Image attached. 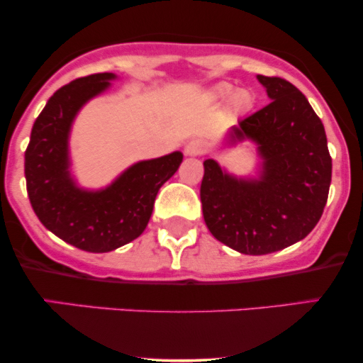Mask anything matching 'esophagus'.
<instances>
[{
    "mask_svg": "<svg viewBox=\"0 0 363 363\" xmlns=\"http://www.w3.org/2000/svg\"><path fill=\"white\" fill-rule=\"evenodd\" d=\"M186 155L189 157H199L206 153V143L203 140H191L184 147Z\"/></svg>",
    "mask_w": 363,
    "mask_h": 363,
    "instance_id": "1",
    "label": "esophagus"
}]
</instances>
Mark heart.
Wrapping results in <instances>:
<instances>
[{
  "label": "heart",
  "mask_w": 363,
  "mask_h": 363,
  "mask_svg": "<svg viewBox=\"0 0 363 363\" xmlns=\"http://www.w3.org/2000/svg\"><path fill=\"white\" fill-rule=\"evenodd\" d=\"M230 91H232V86L227 85V83H222V85L216 86L215 94H216V97H227ZM251 106H252V97L247 90L235 91L234 97L230 99V107H232V111H235V112L247 111Z\"/></svg>",
  "instance_id": "obj_1"
}]
</instances>
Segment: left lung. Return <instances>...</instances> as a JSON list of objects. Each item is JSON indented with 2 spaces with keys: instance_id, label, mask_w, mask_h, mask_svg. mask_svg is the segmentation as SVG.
<instances>
[{
  "instance_id": "left-lung-1",
  "label": "left lung",
  "mask_w": 363,
  "mask_h": 363,
  "mask_svg": "<svg viewBox=\"0 0 363 363\" xmlns=\"http://www.w3.org/2000/svg\"><path fill=\"white\" fill-rule=\"evenodd\" d=\"M272 102L239 121L234 138L259 145V181H237L205 160L203 216L215 239L242 254H269L302 240L328 201L333 162L326 131L306 95L280 77H262Z\"/></svg>"
}]
</instances>
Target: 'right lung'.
Here are the masks:
<instances>
[{
	"label": "right lung",
	"mask_w": 363,
	"mask_h": 363,
	"mask_svg": "<svg viewBox=\"0 0 363 363\" xmlns=\"http://www.w3.org/2000/svg\"><path fill=\"white\" fill-rule=\"evenodd\" d=\"M112 73H95L54 91L32 126L25 150L27 193L35 215L65 242L109 252L143 234L157 193L176 174L182 153L133 165L107 189L85 193L68 174V133L78 109L109 85Z\"/></svg>",
	"instance_id": "1"
}]
</instances>
